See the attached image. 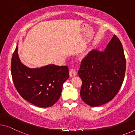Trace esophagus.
<instances>
[{
	"label": "esophagus",
	"instance_id": "34e87169",
	"mask_svg": "<svg viewBox=\"0 0 135 135\" xmlns=\"http://www.w3.org/2000/svg\"><path fill=\"white\" fill-rule=\"evenodd\" d=\"M77 74V72H76V70H74V68H71L70 70V77H73V76H76Z\"/></svg>",
	"mask_w": 135,
	"mask_h": 135
}]
</instances>
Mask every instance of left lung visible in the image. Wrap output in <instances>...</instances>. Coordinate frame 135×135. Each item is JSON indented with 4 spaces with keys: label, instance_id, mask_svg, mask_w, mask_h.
<instances>
[{
    "label": "left lung",
    "instance_id": "1",
    "mask_svg": "<svg viewBox=\"0 0 135 135\" xmlns=\"http://www.w3.org/2000/svg\"><path fill=\"white\" fill-rule=\"evenodd\" d=\"M126 70L123 47L114 35L104 51L93 50L82 60L78 73L82 82V99L91 107L110 102L121 87Z\"/></svg>",
    "mask_w": 135,
    "mask_h": 135
}]
</instances>
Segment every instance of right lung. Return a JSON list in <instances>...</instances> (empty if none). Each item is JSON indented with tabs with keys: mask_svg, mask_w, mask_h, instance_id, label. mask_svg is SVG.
I'll list each match as a JSON object with an SVG mask.
<instances>
[{
	"mask_svg": "<svg viewBox=\"0 0 135 135\" xmlns=\"http://www.w3.org/2000/svg\"><path fill=\"white\" fill-rule=\"evenodd\" d=\"M16 47L11 59V71L15 87L22 97L39 107L54 105L61 96L64 82L69 78L67 66L48 65L30 68L21 63Z\"/></svg>",
	"mask_w": 135,
	"mask_h": 135,
	"instance_id": "right-lung-1",
	"label": "right lung"
}]
</instances>
